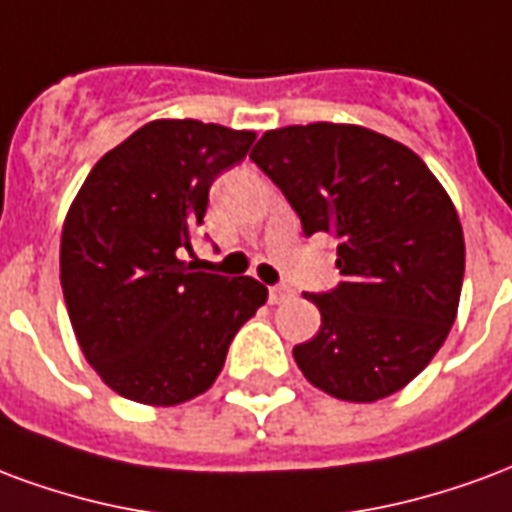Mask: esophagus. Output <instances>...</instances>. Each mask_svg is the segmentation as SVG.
Instances as JSON below:
<instances>
[{"label": "esophagus", "mask_w": 512, "mask_h": 512, "mask_svg": "<svg viewBox=\"0 0 512 512\" xmlns=\"http://www.w3.org/2000/svg\"><path fill=\"white\" fill-rule=\"evenodd\" d=\"M292 297H294L292 286H286V283H275V286H270V302H272V305L292 300Z\"/></svg>", "instance_id": "obj_1"}]
</instances>
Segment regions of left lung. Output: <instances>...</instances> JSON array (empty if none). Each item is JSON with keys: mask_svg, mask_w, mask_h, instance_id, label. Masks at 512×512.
<instances>
[{"mask_svg": "<svg viewBox=\"0 0 512 512\" xmlns=\"http://www.w3.org/2000/svg\"><path fill=\"white\" fill-rule=\"evenodd\" d=\"M251 160L281 188L302 234H333L341 281L305 294L322 327L294 346L311 384L379 401L431 363L455 322L464 231L445 188L393 138L357 125L267 130Z\"/></svg>", "mask_w": 512, "mask_h": 512, "instance_id": "1", "label": "left lung"}]
</instances>
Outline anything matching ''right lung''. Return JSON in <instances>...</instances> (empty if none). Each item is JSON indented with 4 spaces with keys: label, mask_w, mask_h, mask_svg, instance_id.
Returning a JSON list of instances; mask_svg holds the SVG:
<instances>
[{
    "label": "right lung",
    "mask_w": 512,
    "mask_h": 512,
    "mask_svg": "<svg viewBox=\"0 0 512 512\" xmlns=\"http://www.w3.org/2000/svg\"><path fill=\"white\" fill-rule=\"evenodd\" d=\"M253 141L251 130L158 119L106 152L78 190L62 229V292L81 352L114 393L152 406L196 398L267 300L248 275L179 261L212 182Z\"/></svg>",
    "instance_id": "obj_1"
}]
</instances>
